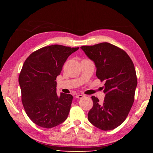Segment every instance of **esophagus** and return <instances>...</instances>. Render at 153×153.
I'll return each mask as SVG.
<instances>
[{
    "label": "esophagus",
    "instance_id": "esophagus-1",
    "mask_svg": "<svg viewBox=\"0 0 153 153\" xmlns=\"http://www.w3.org/2000/svg\"><path fill=\"white\" fill-rule=\"evenodd\" d=\"M85 96L83 95V94H77L76 96V98H79V99H80V98H82L83 97H84Z\"/></svg>",
    "mask_w": 153,
    "mask_h": 153
}]
</instances>
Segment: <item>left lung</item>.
I'll return each instance as SVG.
<instances>
[{"label": "left lung", "instance_id": "left-lung-1", "mask_svg": "<svg viewBox=\"0 0 153 153\" xmlns=\"http://www.w3.org/2000/svg\"><path fill=\"white\" fill-rule=\"evenodd\" d=\"M81 48L94 62L97 77L105 82L104 102L92 97L88 119L102 130L115 129L126 120L134 101L137 77L133 62L125 51L108 42Z\"/></svg>", "mask_w": 153, "mask_h": 153}]
</instances>
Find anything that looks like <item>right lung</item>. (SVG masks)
<instances>
[{
	"label": "right lung",
	"mask_w": 153,
	"mask_h": 153,
	"mask_svg": "<svg viewBox=\"0 0 153 153\" xmlns=\"http://www.w3.org/2000/svg\"><path fill=\"white\" fill-rule=\"evenodd\" d=\"M78 48L45 46L33 52L23 65L19 76L22 104L28 117L38 126L52 128L67 118L73 97L64 93L58 97L55 80L68 56Z\"/></svg>",
	"instance_id": "1"
}]
</instances>
